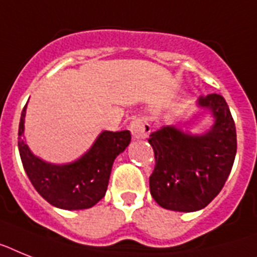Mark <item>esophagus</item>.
<instances>
[{
	"label": "esophagus",
	"instance_id": "1",
	"mask_svg": "<svg viewBox=\"0 0 257 257\" xmlns=\"http://www.w3.org/2000/svg\"><path fill=\"white\" fill-rule=\"evenodd\" d=\"M150 131H152L150 125L143 117H136L131 122V132L135 139H147Z\"/></svg>",
	"mask_w": 257,
	"mask_h": 257
}]
</instances>
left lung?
Segmentation results:
<instances>
[{"mask_svg":"<svg viewBox=\"0 0 257 257\" xmlns=\"http://www.w3.org/2000/svg\"><path fill=\"white\" fill-rule=\"evenodd\" d=\"M198 103L215 117L210 132L190 136L162 126L148 140L156 160L150 194L168 210L190 212L206 207L220 193L235 161L236 129L224 97L210 93Z\"/></svg>","mask_w":257,"mask_h":257,"instance_id":"8db88e82","label":"left lung"}]
</instances>
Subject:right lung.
Segmentation results:
<instances>
[{
  "mask_svg": "<svg viewBox=\"0 0 257 257\" xmlns=\"http://www.w3.org/2000/svg\"><path fill=\"white\" fill-rule=\"evenodd\" d=\"M26 105L21 113L18 149L25 172L34 189L50 204L64 210L95 206L105 195L114 158L131 143V132L105 131L80 160L68 165L47 164L35 157L24 140Z\"/></svg>",
  "mask_w": 257,
  "mask_h": 257,
  "instance_id": "right-lung-1",
  "label": "right lung"
}]
</instances>
